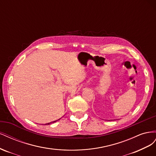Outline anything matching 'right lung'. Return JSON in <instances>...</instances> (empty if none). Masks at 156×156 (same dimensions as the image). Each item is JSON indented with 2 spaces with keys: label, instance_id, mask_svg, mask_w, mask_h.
<instances>
[{
  "label": "right lung",
  "instance_id": "1",
  "mask_svg": "<svg viewBox=\"0 0 156 156\" xmlns=\"http://www.w3.org/2000/svg\"><path fill=\"white\" fill-rule=\"evenodd\" d=\"M60 120V119H59ZM56 121H57V120H56V121H53V122H50V123H48V124H51V123H54V122H56Z\"/></svg>",
  "mask_w": 156,
  "mask_h": 156
}]
</instances>
